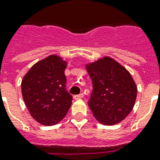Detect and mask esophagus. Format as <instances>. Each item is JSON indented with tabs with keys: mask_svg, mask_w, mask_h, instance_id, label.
Returning a JSON list of instances; mask_svg holds the SVG:
<instances>
[{
	"mask_svg": "<svg viewBox=\"0 0 160 160\" xmlns=\"http://www.w3.org/2000/svg\"><path fill=\"white\" fill-rule=\"evenodd\" d=\"M84 98V93H80V94L74 96V99H80V98Z\"/></svg>",
	"mask_w": 160,
	"mask_h": 160,
	"instance_id": "1",
	"label": "esophagus"
}]
</instances>
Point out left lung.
I'll list each match as a JSON object with an SVG mask.
<instances>
[{
    "label": "left lung",
    "instance_id": "obj_1",
    "mask_svg": "<svg viewBox=\"0 0 160 160\" xmlns=\"http://www.w3.org/2000/svg\"><path fill=\"white\" fill-rule=\"evenodd\" d=\"M86 69L92 81L88 105L94 117L107 125L122 121L137 98V86L131 74L110 58L86 65Z\"/></svg>",
    "mask_w": 160,
    "mask_h": 160
}]
</instances>
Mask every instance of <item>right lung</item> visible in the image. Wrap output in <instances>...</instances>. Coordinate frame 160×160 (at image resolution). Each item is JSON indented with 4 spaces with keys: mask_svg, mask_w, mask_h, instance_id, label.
<instances>
[{
    "mask_svg": "<svg viewBox=\"0 0 160 160\" xmlns=\"http://www.w3.org/2000/svg\"><path fill=\"white\" fill-rule=\"evenodd\" d=\"M67 62L52 55L36 62L22 80V94L31 116L44 125L62 120L72 104L66 89Z\"/></svg>",
    "mask_w": 160,
    "mask_h": 160,
    "instance_id": "right-lung-1",
    "label": "right lung"
}]
</instances>
